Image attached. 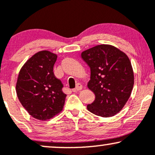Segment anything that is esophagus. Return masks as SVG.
<instances>
[{"mask_svg":"<svg viewBox=\"0 0 155 155\" xmlns=\"http://www.w3.org/2000/svg\"><path fill=\"white\" fill-rule=\"evenodd\" d=\"M82 88H83L82 85H81L80 83H78L77 84H76V87L74 88V89H73L72 91L74 92H78V91H80V90H82Z\"/></svg>","mask_w":155,"mask_h":155,"instance_id":"esophagus-1","label":"esophagus"}]
</instances>
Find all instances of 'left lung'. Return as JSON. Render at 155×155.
Masks as SVG:
<instances>
[{
	"label": "left lung",
	"instance_id": "8db88e82",
	"mask_svg": "<svg viewBox=\"0 0 155 155\" xmlns=\"http://www.w3.org/2000/svg\"><path fill=\"white\" fill-rule=\"evenodd\" d=\"M81 57L90 68L87 87L95 95L94 102L87 106L88 111L104 117L117 114L128 101L134 84L129 58L109 44L87 49Z\"/></svg>",
	"mask_w": 155,
	"mask_h": 155
}]
</instances>
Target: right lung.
<instances>
[{
	"label": "right lung",
	"instance_id": "1",
	"mask_svg": "<svg viewBox=\"0 0 155 155\" xmlns=\"http://www.w3.org/2000/svg\"><path fill=\"white\" fill-rule=\"evenodd\" d=\"M58 55L43 50L34 54L19 71L16 92L29 114L38 120H50L63 111L66 95L54 76L53 67Z\"/></svg>",
	"mask_w": 155,
	"mask_h": 155
}]
</instances>
